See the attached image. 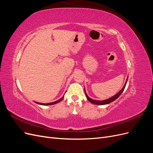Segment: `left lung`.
Instances as JSON below:
<instances>
[{
	"instance_id": "8db88e82",
	"label": "left lung",
	"mask_w": 153,
	"mask_h": 153,
	"mask_svg": "<svg viewBox=\"0 0 153 153\" xmlns=\"http://www.w3.org/2000/svg\"><path fill=\"white\" fill-rule=\"evenodd\" d=\"M127 81H128V78L127 80L126 81V83H125V84L124 85V87H123V89L120 91L117 94H116L115 95H114V96L111 97V98L107 99V100H102V101H100V100H92L91 98H90L89 96H87V93L85 92V95H86V97H87V99L89 100L91 103H93V104H95V105H106V104H109L110 103H112V101H115L116 99H117L119 96H121V94H122V92H123V91L124 90V88L125 87H126V83H127Z\"/></svg>"
}]
</instances>
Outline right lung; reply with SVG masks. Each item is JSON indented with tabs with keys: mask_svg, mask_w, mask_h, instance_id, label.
I'll return each mask as SVG.
<instances>
[{
	"mask_svg": "<svg viewBox=\"0 0 153 153\" xmlns=\"http://www.w3.org/2000/svg\"><path fill=\"white\" fill-rule=\"evenodd\" d=\"M64 96L62 97V98H61V99H59V100H57V101H54V102H52V103H38V102H35V103H38V104H39V105H53V104H56V103L60 102V101H62V100H63V98H64Z\"/></svg>",
	"mask_w": 153,
	"mask_h": 153,
	"instance_id": "1",
	"label": "right lung"
}]
</instances>
